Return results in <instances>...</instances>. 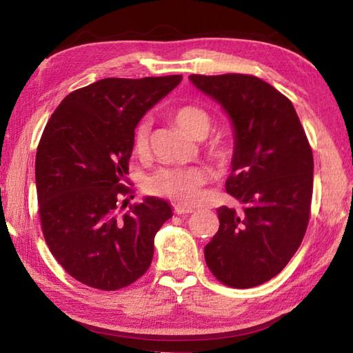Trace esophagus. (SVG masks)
<instances>
[{"label":"esophagus","instance_id":"34e87169","mask_svg":"<svg viewBox=\"0 0 353 353\" xmlns=\"http://www.w3.org/2000/svg\"><path fill=\"white\" fill-rule=\"evenodd\" d=\"M193 212H194L193 207L174 205V213H176V214H188V213H193Z\"/></svg>","mask_w":353,"mask_h":353}]
</instances>
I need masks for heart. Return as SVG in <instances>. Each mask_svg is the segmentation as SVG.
I'll return each mask as SVG.
<instances>
[{"label": "heart", "instance_id": "b5f03b06", "mask_svg": "<svg viewBox=\"0 0 353 353\" xmlns=\"http://www.w3.org/2000/svg\"><path fill=\"white\" fill-rule=\"evenodd\" d=\"M172 119L179 128L194 139H204L213 128V117L210 112L198 105H183L172 112ZM149 139H151V123L141 121L132 134V149L137 155L149 152ZM204 151L213 162H224L229 155V145L223 137L214 135L204 145ZM208 171L202 166H188V168H163L148 179L146 190L149 193L163 196L179 204H194L201 198L202 187L207 183Z\"/></svg>", "mask_w": 353, "mask_h": 353}]
</instances>
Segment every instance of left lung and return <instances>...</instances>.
<instances>
[{
    "instance_id": "left-lung-1",
    "label": "left lung",
    "mask_w": 353,
    "mask_h": 353,
    "mask_svg": "<svg viewBox=\"0 0 353 353\" xmlns=\"http://www.w3.org/2000/svg\"><path fill=\"white\" fill-rule=\"evenodd\" d=\"M224 107L235 129L225 190L240 208L219 207V229L204 249L208 270L232 288L276 277L305 236L313 151L291 101L252 74H191Z\"/></svg>"
}]
</instances>
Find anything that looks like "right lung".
Wrapping results in <instances>:
<instances>
[{
    "label": "right lung",
    "instance_id": "right-lung-1",
    "mask_svg": "<svg viewBox=\"0 0 353 353\" xmlns=\"http://www.w3.org/2000/svg\"><path fill=\"white\" fill-rule=\"evenodd\" d=\"M181 81L105 77L71 92L46 123L35 155L41 232L77 282L115 291L151 266L154 236L171 205L152 196L128 212L118 205L132 193L124 183L137 124Z\"/></svg>",
    "mask_w": 353,
    "mask_h": 353
}]
</instances>
